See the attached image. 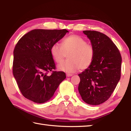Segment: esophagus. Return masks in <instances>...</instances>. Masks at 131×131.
<instances>
[{
  "label": "esophagus",
  "instance_id": "1",
  "mask_svg": "<svg viewBox=\"0 0 131 131\" xmlns=\"http://www.w3.org/2000/svg\"><path fill=\"white\" fill-rule=\"evenodd\" d=\"M72 74H70V73H66V76L67 77H70V76H72Z\"/></svg>",
  "mask_w": 131,
  "mask_h": 131
}]
</instances>
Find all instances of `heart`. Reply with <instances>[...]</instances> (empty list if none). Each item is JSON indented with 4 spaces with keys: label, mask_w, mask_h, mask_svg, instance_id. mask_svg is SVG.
<instances>
[{
    "label": "heart",
    "mask_w": 131,
    "mask_h": 131,
    "mask_svg": "<svg viewBox=\"0 0 131 131\" xmlns=\"http://www.w3.org/2000/svg\"><path fill=\"white\" fill-rule=\"evenodd\" d=\"M50 52L58 64L63 62L68 54V59L58 66L59 69L68 73H73L80 69H87L92 65L95 58V49L92 44L77 35H72L58 43L52 44Z\"/></svg>",
    "instance_id": "obj_1"
}]
</instances>
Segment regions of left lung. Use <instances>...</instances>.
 <instances>
[{
	"mask_svg": "<svg viewBox=\"0 0 131 131\" xmlns=\"http://www.w3.org/2000/svg\"><path fill=\"white\" fill-rule=\"evenodd\" d=\"M95 49V58L89 68L79 74V92L89 105H98L111 96L121 77L122 58L117 46L106 35L84 30Z\"/></svg>",
	"mask_w": 131,
	"mask_h": 131,
	"instance_id": "1",
	"label": "left lung"
}]
</instances>
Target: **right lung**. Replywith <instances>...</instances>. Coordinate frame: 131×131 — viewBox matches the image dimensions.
<instances>
[{"mask_svg":"<svg viewBox=\"0 0 131 131\" xmlns=\"http://www.w3.org/2000/svg\"><path fill=\"white\" fill-rule=\"evenodd\" d=\"M68 32L66 29H34L21 37L14 50L13 73L21 94L37 103L48 101L65 73L57 71L50 48Z\"/></svg>","mask_w":131,"mask_h":131,"instance_id":"obj_1","label":"right lung"}]
</instances>
